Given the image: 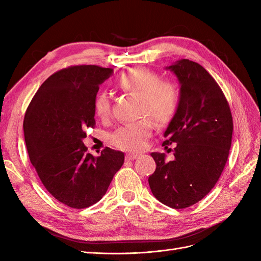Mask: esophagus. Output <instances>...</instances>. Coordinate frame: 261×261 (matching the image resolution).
<instances>
[{
  "mask_svg": "<svg viewBox=\"0 0 261 261\" xmlns=\"http://www.w3.org/2000/svg\"><path fill=\"white\" fill-rule=\"evenodd\" d=\"M139 156V154L138 153H127L125 155V159L126 160H129V161H132V160H135V159H137V158Z\"/></svg>",
  "mask_w": 261,
  "mask_h": 261,
  "instance_id": "esophagus-1",
  "label": "esophagus"
}]
</instances>
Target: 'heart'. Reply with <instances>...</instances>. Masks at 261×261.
<instances>
[{
	"instance_id": "1",
	"label": "heart",
	"mask_w": 261,
	"mask_h": 261,
	"mask_svg": "<svg viewBox=\"0 0 261 261\" xmlns=\"http://www.w3.org/2000/svg\"><path fill=\"white\" fill-rule=\"evenodd\" d=\"M117 86L123 91L140 99V115L150 116L159 125H167L174 118L179 105L177 86L171 81L161 80L160 75L153 70L144 67L128 70L118 77ZM93 109L101 120L110 117L111 100L107 92L97 94ZM152 121L144 117L118 127L111 135V141L120 149L137 151L144 148L148 138L152 135Z\"/></svg>"
}]
</instances>
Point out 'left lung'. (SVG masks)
Instances as JSON below:
<instances>
[{"mask_svg":"<svg viewBox=\"0 0 261 261\" xmlns=\"http://www.w3.org/2000/svg\"><path fill=\"white\" fill-rule=\"evenodd\" d=\"M168 69L180 85L179 105L162 146L176 144L173 161L152 152L155 171L148 178L155 198L174 209L200 201L215 187L227 161L233 118L220 86L200 64L186 59ZM171 150V149H170Z\"/></svg>","mask_w":261,"mask_h":261,"instance_id":"8db88e82","label":"left lung"}]
</instances>
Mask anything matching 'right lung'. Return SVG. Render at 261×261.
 Returning a JSON list of instances; mask_svg holds the SVG:
<instances>
[{
  "label": "right lung",
  "mask_w": 261,
  "mask_h": 261,
  "mask_svg": "<svg viewBox=\"0 0 261 261\" xmlns=\"http://www.w3.org/2000/svg\"><path fill=\"white\" fill-rule=\"evenodd\" d=\"M112 68L75 65L52 74L38 89L23 120L31 164L55 199L74 209L98 202L107 193L124 153L106 147L87 152L86 128L94 127L93 102Z\"/></svg>",
  "instance_id": "obj_1"
}]
</instances>
